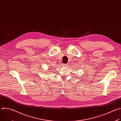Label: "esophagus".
<instances>
[{
    "label": "esophagus",
    "mask_w": 121,
    "mask_h": 121,
    "mask_svg": "<svg viewBox=\"0 0 121 121\" xmlns=\"http://www.w3.org/2000/svg\"><path fill=\"white\" fill-rule=\"evenodd\" d=\"M67 64H64L62 65V66H63V67H66V66H67Z\"/></svg>",
    "instance_id": "esophagus-1"
}]
</instances>
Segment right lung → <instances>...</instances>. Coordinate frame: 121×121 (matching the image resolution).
Wrapping results in <instances>:
<instances>
[{"label": "right lung", "instance_id": "obj_1", "mask_svg": "<svg viewBox=\"0 0 121 121\" xmlns=\"http://www.w3.org/2000/svg\"><path fill=\"white\" fill-rule=\"evenodd\" d=\"M49 70H50V69H49Z\"/></svg>", "mask_w": 121, "mask_h": 121}]
</instances>
